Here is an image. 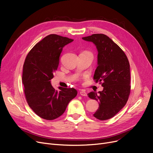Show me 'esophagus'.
Wrapping results in <instances>:
<instances>
[{"label":"esophagus","mask_w":153,"mask_h":153,"mask_svg":"<svg viewBox=\"0 0 153 153\" xmlns=\"http://www.w3.org/2000/svg\"><path fill=\"white\" fill-rule=\"evenodd\" d=\"M79 93H80V95H82V96H87V93H86V92H85V91H84V90L81 91L79 92Z\"/></svg>","instance_id":"obj_1"}]
</instances>
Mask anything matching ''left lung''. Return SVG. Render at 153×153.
Returning <instances> with one entry per match:
<instances>
[{
    "mask_svg": "<svg viewBox=\"0 0 153 153\" xmlns=\"http://www.w3.org/2000/svg\"><path fill=\"white\" fill-rule=\"evenodd\" d=\"M92 42L98 51L97 63L94 79L102 84L103 89L88 96L99 102L94 117L100 120L114 117L126 105L130 94V63L124 51L104 34H93L83 37Z\"/></svg>",
    "mask_w": 153,
    "mask_h": 153,
    "instance_id": "8db88e82",
    "label": "left lung"
}]
</instances>
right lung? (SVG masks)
Returning <instances> with one entry per match:
<instances>
[{"label": "right lung", "instance_id": "1", "mask_svg": "<svg viewBox=\"0 0 153 153\" xmlns=\"http://www.w3.org/2000/svg\"><path fill=\"white\" fill-rule=\"evenodd\" d=\"M74 39L51 34L37 43L27 54L23 67L22 82L29 107L45 120H52L65 111L77 94L74 88L56 90L50 80L57 70L63 47Z\"/></svg>", "mask_w": 153, "mask_h": 153}]
</instances>
